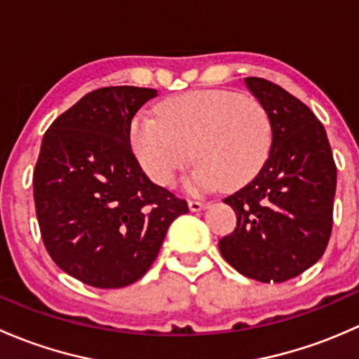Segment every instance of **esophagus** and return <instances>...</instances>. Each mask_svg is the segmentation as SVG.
I'll use <instances>...</instances> for the list:
<instances>
[{"instance_id":"obj_1","label":"esophagus","mask_w":359,"mask_h":359,"mask_svg":"<svg viewBox=\"0 0 359 359\" xmlns=\"http://www.w3.org/2000/svg\"><path fill=\"white\" fill-rule=\"evenodd\" d=\"M208 206V201H201V200H189V210L191 212H201Z\"/></svg>"}]
</instances>
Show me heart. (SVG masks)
Returning <instances> with one entry per match:
<instances>
[{
    "label": "heart",
    "instance_id": "obj_1",
    "mask_svg": "<svg viewBox=\"0 0 359 359\" xmlns=\"http://www.w3.org/2000/svg\"><path fill=\"white\" fill-rule=\"evenodd\" d=\"M158 116L137 112L132 149L158 186H172L189 158L193 189H236L255 179L273 149V121L262 102L229 90H200L163 100Z\"/></svg>",
    "mask_w": 359,
    "mask_h": 359
}]
</instances>
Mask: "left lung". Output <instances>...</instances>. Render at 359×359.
<instances>
[{"label": "left lung", "instance_id": "8db88e82", "mask_svg": "<svg viewBox=\"0 0 359 359\" xmlns=\"http://www.w3.org/2000/svg\"><path fill=\"white\" fill-rule=\"evenodd\" d=\"M245 85L269 111L273 149L259 175L224 200L236 229L219 250L243 276L283 283L327 250L337 166L327 132L306 104L267 79L245 78Z\"/></svg>", "mask_w": 359, "mask_h": 359}]
</instances>
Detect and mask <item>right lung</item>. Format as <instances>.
I'll return each instance as SVG.
<instances>
[{"label": "right lung", "mask_w": 359, "mask_h": 359, "mask_svg": "<svg viewBox=\"0 0 359 359\" xmlns=\"http://www.w3.org/2000/svg\"><path fill=\"white\" fill-rule=\"evenodd\" d=\"M158 90L106 86L59 116L36 161L43 243L69 276L95 288L142 278L187 201L147 179L130 147V121Z\"/></svg>", "instance_id": "add662e5"}]
</instances>
